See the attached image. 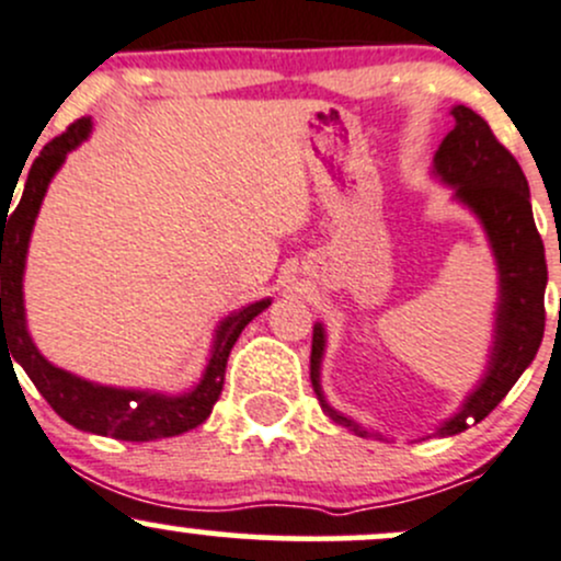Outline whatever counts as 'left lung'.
I'll return each instance as SVG.
<instances>
[{"label":"left lung","instance_id":"obj_1","mask_svg":"<svg viewBox=\"0 0 561 561\" xmlns=\"http://www.w3.org/2000/svg\"><path fill=\"white\" fill-rule=\"evenodd\" d=\"M455 128L444 136L433 158V176L455 186V201L471 208L484 227L497 264V310L490 360L484 377L462 401L436 436H455L486 417L505 399L522 371L533 364L546 329V251L529 206V186L519 162L497 141L490 125L468 106L451 110ZM327 351V331L312 327L310 379L323 412L334 423L351 427L358 436H371L366 427L331 409L321 390V364Z\"/></svg>","mask_w":561,"mask_h":561}]
</instances>
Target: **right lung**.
<instances>
[{"label": "right lung", "mask_w": 561, "mask_h": 561, "mask_svg": "<svg viewBox=\"0 0 561 561\" xmlns=\"http://www.w3.org/2000/svg\"><path fill=\"white\" fill-rule=\"evenodd\" d=\"M90 128H93L90 117H82L71 123L66 134L53 138L28 168L18 206L10 210V197L2 201V364L10 360L13 366V360H18L45 396V401L56 409V414H61L66 423L80 431L112 436L119 442H154V438L179 436L206 423L225 388L227 358L240 331L249 327L259 312L267 310L273 299H259V302L240 307L219 323L201 382L182 396L110 388V385L88 382L53 366L28 336L26 307H23V270H26L28 240H32L34 219L39 214L47 184L64 165L66 154L90 136ZM10 354L14 355L13 359L9 358Z\"/></svg>", "instance_id": "1"}]
</instances>
